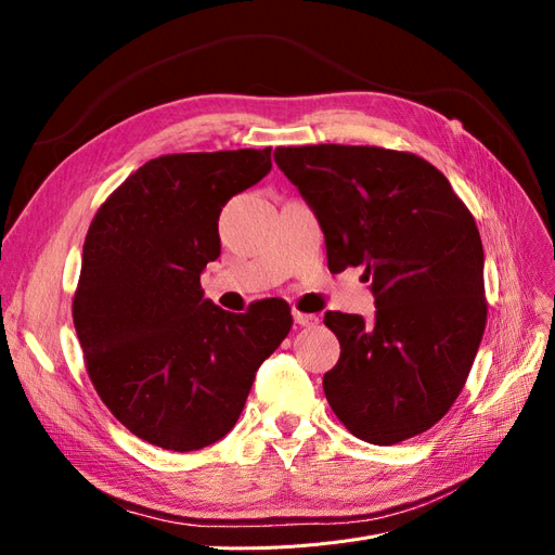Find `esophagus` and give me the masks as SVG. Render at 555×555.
Instances as JSON below:
<instances>
[{"label": "esophagus", "instance_id": "esophagus-1", "mask_svg": "<svg viewBox=\"0 0 555 555\" xmlns=\"http://www.w3.org/2000/svg\"><path fill=\"white\" fill-rule=\"evenodd\" d=\"M294 322L298 326H317L319 324V317L317 314H308V312H300V310H294Z\"/></svg>", "mask_w": 555, "mask_h": 555}]
</instances>
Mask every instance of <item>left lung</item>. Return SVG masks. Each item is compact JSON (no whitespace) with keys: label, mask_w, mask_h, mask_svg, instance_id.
Returning a JSON list of instances; mask_svg holds the SVG:
<instances>
[{"label":"left lung","mask_w":555,"mask_h":555,"mask_svg":"<svg viewBox=\"0 0 555 555\" xmlns=\"http://www.w3.org/2000/svg\"><path fill=\"white\" fill-rule=\"evenodd\" d=\"M324 231L328 268L363 266L375 319L326 312L340 359L324 375L335 416L389 447L428 430L463 391L486 328L475 217L426 159L375 145L278 147Z\"/></svg>","instance_id":"8db88e82"}]
</instances>
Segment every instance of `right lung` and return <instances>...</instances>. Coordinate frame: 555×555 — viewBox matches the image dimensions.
I'll use <instances>...</instances> for the list:
<instances>
[{"label":"right lung","instance_id":"add662e5","mask_svg":"<svg viewBox=\"0 0 555 555\" xmlns=\"http://www.w3.org/2000/svg\"><path fill=\"white\" fill-rule=\"evenodd\" d=\"M271 166V147L150 159L90 224L74 326L99 398L150 444L184 453L222 440L294 324L280 298L236 314L201 289L224 204Z\"/></svg>","mask_w":555,"mask_h":555}]
</instances>
